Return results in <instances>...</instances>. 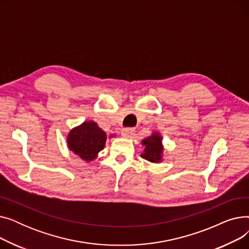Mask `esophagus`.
Listing matches in <instances>:
<instances>
[{
  "instance_id": "obj_1",
  "label": "esophagus",
  "mask_w": 249,
  "mask_h": 249,
  "mask_svg": "<svg viewBox=\"0 0 249 249\" xmlns=\"http://www.w3.org/2000/svg\"><path fill=\"white\" fill-rule=\"evenodd\" d=\"M134 131H135V130L133 128H123L121 130V134L125 138H130L133 135Z\"/></svg>"
}]
</instances>
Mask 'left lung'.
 Here are the masks:
<instances>
[{"label":"left lung","mask_w":249,"mask_h":249,"mask_svg":"<svg viewBox=\"0 0 249 249\" xmlns=\"http://www.w3.org/2000/svg\"><path fill=\"white\" fill-rule=\"evenodd\" d=\"M141 143L144 146V150L141 154L142 159L155 163L162 161L164 148L162 145V137L160 132H153L150 136L143 139Z\"/></svg>","instance_id":"8db88e82"}]
</instances>
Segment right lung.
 <instances>
[{
  "instance_id": "obj_1",
  "label": "right lung",
  "mask_w": 249,
  "mask_h": 249,
  "mask_svg": "<svg viewBox=\"0 0 249 249\" xmlns=\"http://www.w3.org/2000/svg\"><path fill=\"white\" fill-rule=\"evenodd\" d=\"M115 135H110L114 137ZM68 147L85 161H91L98 158V153L104 149L107 135L94 121L84 122L72 128L68 137Z\"/></svg>"
}]
</instances>
